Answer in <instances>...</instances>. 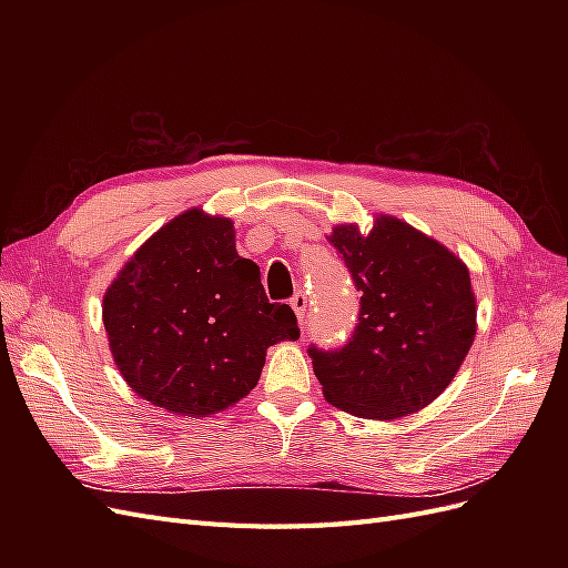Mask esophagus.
Wrapping results in <instances>:
<instances>
[{
    "label": "esophagus",
    "instance_id": "esophagus-1",
    "mask_svg": "<svg viewBox=\"0 0 568 568\" xmlns=\"http://www.w3.org/2000/svg\"><path fill=\"white\" fill-rule=\"evenodd\" d=\"M291 307H294V313H296V317H298V322L303 324V320H305V311H307V298H305V294H303V291H298V294H294V296H291Z\"/></svg>",
    "mask_w": 568,
    "mask_h": 568
}]
</instances>
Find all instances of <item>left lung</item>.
Here are the masks:
<instances>
[{
    "instance_id": "8db88e82",
    "label": "left lung",
    "mask_w": 568,
    "mask_h": 568,
    "mask_svg": "<svg viewBox=\"0 0 568 568\" xmlns=\"http://www.w3.org/2000/svg\"><path fill=\"white\" fill-rule=\"evenodd\" d=\"M329 244L359 291V315L341 348H307L324 398L365 419L419 412L448 388L476 336L467 265L390 215L367 234L338 225Z\"/></svg>"
}]
</instances>
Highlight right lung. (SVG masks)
<instances>
[{"mask_svg": "<svg viewBox=\"0 0 568 568\" xmlns=\"http://www.w3.org/2000/svg\"><path fill=\"white\" fill-rule=\"evenodd\" d=\"M104 326L128 386L184 417L246 398L267 348L301 336L294 311L270 303L261 270L236 253L232 220L199 209L170 220L120 270Z\"/></svg>", "mask_w": 568, "mask_h": 568, "instance_id": "right-lung-1", "label": "right lung"}]
</instances>
